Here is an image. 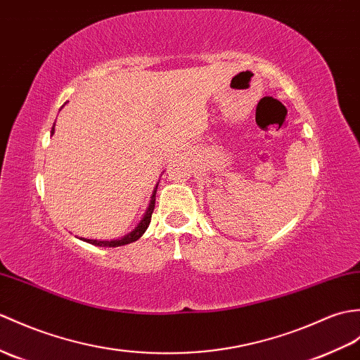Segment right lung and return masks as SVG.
<instances>
[{"mask_svg":"<svg viewBox=\"0 0 360 360\" xmlns=\"http://www.w3.org/2000/svg\"><path fill=\"white\" fill-rule=\"evenodd\" d=\"M53 127H55V125H53ZM53 127H52V131H50V135H53V133H55ZM158 184H160V182H158ZM158 184H156V187L153 188L152 196H150V204L147 207L144 216H142L141 221L136 224V227L133 229L131 231H129L127 235H124L122 238H116V239H87V238H79V239L84 240V242H89V244H91V245H96V247H121V245H127V244H131V242L138 240L142 235H144L146 230L148 229L150 221H152V213L155 210Z\"/></svg>","mask_w":360,"mask_h":360,"instance_id":"1","label":"right lung"}]
</instances>
